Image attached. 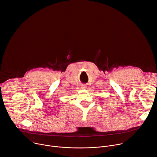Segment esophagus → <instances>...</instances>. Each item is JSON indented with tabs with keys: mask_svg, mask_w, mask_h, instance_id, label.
<instances>
[{
	"mask_svg": "<svg viewBox=\"0 0 157 157\" xmlns=\"http://www.w3.org/2000/svg\"><path fill=\"white\" fill-rule=\"evenodd\" d=\"M81 87V89H86L87 88V86L85 85V84H82Z\"/></svg>",
	"mask_w": 157,
	"mask_h": 157,
	"instance_id": "1",
	"label": "esophagus"
}]
</instances>
